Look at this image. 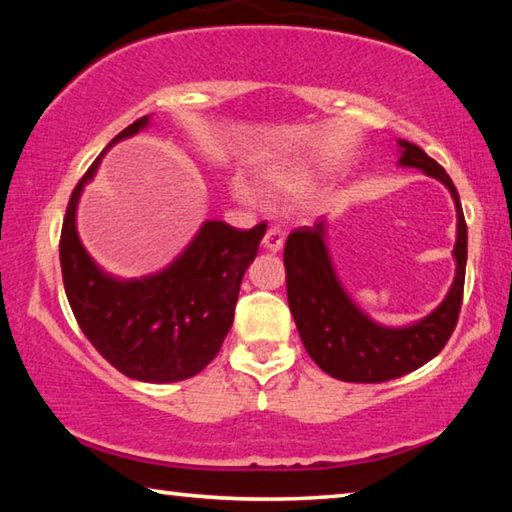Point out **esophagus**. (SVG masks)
<instances>
[{
  "instance_id": "esophagus-1",
  "label": "esophagus",
  "mask_w": 512,
  "mask_h": 512,
  "mask_svg": "<svg viewBox=\"0 0 512 512\" xmlns=\"http://www.w3.org/2000/svg\"><path fill=\"white\" fill-rule=\"evenodd\" d=\"M262 246L266 250H271V253H277V250H282V246H284V232H282L280 225H271V228L266 230Z\"/></svg>"
}]
</instances>
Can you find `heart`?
I'll return each instance as SVG.
<instances>
[{
  "mask_svg": "<svg viewBox=\"0 0 512 512\" xmlns=\"http://www.w3.org/2000/svg\"><path fill=\"white\" fill-rule=\"evenodd\" d=\"M271 187L280 189V192H298V189L305 187V178L298 176V173H280V176L271 178Z\"/></svg>",
  "mask_w": 512,
  "mask_h": 512,
  "instance_id": "b5f03b06",
  "label": "heart"
}]
</instances>
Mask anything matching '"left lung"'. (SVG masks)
I'll return each instance as SVG.
<instances>
[{"mask_svg": "<svg viewBox=\"0 0 512 512\" xmlns=\"http://www.w3.org/2000/svg\"><path fill=\"white\" fill-rule=\"evenodd\" d=\"M397 144L402 146L400 164L422 169L427 176L438 178L454 196L458 214L454 246L456 280L443 305L420 323L397 329L381 327L354 307L336 280L323 239V221L293 230L284 244L291 314L309 357L329 377L341 381L379 384L424 366L445 348L461 314L467 262V225L461 198L447 171L420 146L406 140Z\"/></svg>", "mask_w": 512, "mask_h": 512, "instance_id": "obj_1", "label": "left lung"}]
</instances>
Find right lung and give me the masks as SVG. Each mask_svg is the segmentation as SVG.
Wrapping results in <instances>:
<instances>
[{
	"instance_id": "right-lung-1",
	"label": "right lung",
	"mask_w": 512,
	"mask_h": 512,
	"mask_svg": "<svg viewBox=\"0 0 512 512\" xmlns=\"http://www.w3.org/2000/svg\"><path fill=\"white\" fill-rule=\"evenodd\" d=\"M146 121L149 115L126 126L108 149ZM101 155L69 196L60 230V271L69 307L85 339L121 375L153 384L194 377L221 350L235 320L241 277L257 257L266 223L237 230L207 221L167 271L144 280H115L85 253L74 221L81 189Z\"/></svg>"
}]
</instances>
